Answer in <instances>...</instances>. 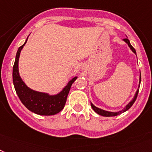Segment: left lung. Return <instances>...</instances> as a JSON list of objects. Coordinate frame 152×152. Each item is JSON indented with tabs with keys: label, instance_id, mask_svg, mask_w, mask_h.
<instances>
[{
	"label": "left lung",
	"instance_id": "left-lung-1",
	"mask_svg": "<svg viewBox=\"0 0 152 152\" xmlns=\"http://www.w3.org/2000/svg\"><path fill=\"white\" fill-rule=\"evenodd\" d=\"M124 41L126 43H127V45H128V46L130 47V48L131 49V51L134 53L135 55H136V51H135V49L134 48V47L132 46L131 45V43H130V41L128 40L127 39H124ZM140 83H141V72H140V81H139V86H138V89L137 90V91H136V94H135L134 96L133 100H131V102H130L129 104H127V106H126L124 108V110H120V111L118 112H110V111H107V110H102V109H100V108L96 107H95V106L94 105V104H92V103H90V104H91V107L92 108H93V110H94V111L96 112V113H98V114H100V115L101 116H104V117H113V116H117V115H119V114H121V113H124V112L127 111V110L130 109V108L131 107V106L133 105L134 103L135 102V100H136V99H137V94H138V91H139V87H140Z\"/></svg>",
	"mask_w": 152,
	"mask_h": 152
}]
</instances>
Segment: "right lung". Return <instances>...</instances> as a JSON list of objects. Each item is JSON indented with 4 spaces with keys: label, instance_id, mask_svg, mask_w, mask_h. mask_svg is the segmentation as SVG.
<instances>
[{
    "label": "right lung",
    "instance_id": "1",
    "mask_svg": "<svg viewBox=\"0 0 152 152\" xmlns=\"http://www.w3.org/2000/svg\"><path fill=\"white\" fill-rule=\"evenodd\" d=\"M27 40L28 39H26L25 42L18 49L15 64L13 66V83L15 91L21 103L26 107V108L33 113L39 115L45 116L56 114L64 108L70 88L74 81L77 79V76H75L74 78L69 80L62 91L56 95H49L46 93L35 91L28 87L24 81L21 80L18 71L20 53L24 45L26 44Z\"/></svg>",
    "mask_w": 152,
    "mask_h": 152
}]
</instances>
